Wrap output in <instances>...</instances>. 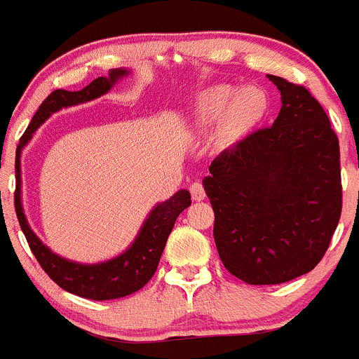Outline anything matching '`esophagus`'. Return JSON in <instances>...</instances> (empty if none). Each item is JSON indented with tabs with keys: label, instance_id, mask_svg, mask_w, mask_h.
<instances>
[{
	"label": "esophagus",
	"instance_id": "obj_1",
	"mask_svg": "<svg viewBox=\"0 0 359 359\" xmlns=\"http://www.w3.org/2000/svg\"><path fill=\"white\" fill-rule=\"evenodd\" d=\"M189 191H191V196H193V200H195V202H200V200L205 198V189H203V186L200 180H196V182L191 184Z\"/></svg>",
	"mask_w": 359,
	"mask_h": 359
}]
</instances>
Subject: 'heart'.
Masks as SVG:
<instances>
[{
    "label": "heart",
    "instance_id": "1",
    "mask_svg": "<svg viewBox=\"0 0 359 359\" xmlns=\"http://www.w3.org/2000/svg\"><path fill=\"white\" fill-rule=\"evenodd\" d=\"M267 97L259 88L239 90L230 85H214L203 90L193 102V115L200 126L217 123L216 138L223 145L239 142L262 120Z\"/></svg>",
    "mask_w": 359,
    "mask_h": 359
}]
</instances>
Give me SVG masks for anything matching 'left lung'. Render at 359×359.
<instances>
[{
	"mask_svg": "<svg viewBox=\"0 0 359 359\" xmlns=\"http://www.w3.org/2000/svg\"><path fill=\"white\" fill-rule=\"evenodd\" d=\"M267 78L281 93L278 118L223 150L203 179L221 262L250 285L310 273L341 212L340 147L326 111L304 86Z\"/></svg>",
	"mask_w": 359,
	"mask_h": 359,
	"instance_id": "1",
	"label": "left lung"
}]
</instances>
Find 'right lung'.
Instances as JSON below:
<instances>
[{"label":"right lung","instance_id":"1","mask_svg":"<svg viewBox=\"0 0 359 359\" xmlns=\"http://www.w3.org/2000/svg\"><path fill=\"white\" fill-rule=\"evenodd\" d=\"M126 76H129L127 69H113L109 70L106 78L93 79L90 85H86L79 92L55 90L51 95H48V99L40 104V108L36 109L35 116L29 122L26 133L22 134L18 150H15V195H13V203H15L19 225H21L22 233H25L29 248H32L33 255L56 285H60L67 292L92 301L126 297L149 283V280L156 273L166 241H168L170 232L175 225V219L184 209L191 205L189 191L180 189L170 200L157 203L150 210L149 217L140 229L134 243L123 251L122 255L99 264L72 262V260L62 259L60 255L53 253L29 229L21 202V152L26 143L32 140L33 133L53 113L63 108H70V106L90 102V100L108 93L113 88V85Z\"/></svg>","mask_w":359,"mask_h":359}]
</instances>
